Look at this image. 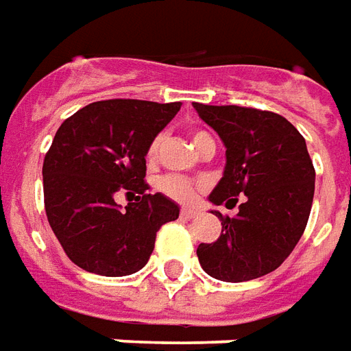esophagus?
<instances>
[{
	"mask_svg": "<svg viewBox=\"0 0 351 351\" xmlns=\"http://www.w3.org/2000/svg\"><path fill=\"white\" fill-rule=\"evenodd\" d=\"M194 217H198V211H194L191 207H183L181 209V219H186V221H191Z\"/></svg>",
	"mask_w": 351,
	"mask_h": 351,
	"instance_id": "esophagus-1",
	"label": "esophagus"
}]
</instances>
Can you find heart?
Segmentation results:
<instances>
[{
    "mask_svg": "<svg viewBox=\"0 0 351 351\" xmlns=\"http://www.w3.org/2000/svg\"><path fill=\"white\" fill-rule=\"evenodd\" d=\"M206 138H209L207 132H204V130H194L193 144L198 147ZM162 142H165V134H157V136L151 140L149 147H147V158L149 160L157 158ZM157 186L160 193H165L166 196H170L173 200L183 202V204L193 202L196 198V194H198V185L194 181H191V179L181 178V176H165V178L158 179Z\"/></svg>",
    "mask_w": 351,
    "mask_h": 351,
    "instance_id": "b5f03b06",
    "label": "heart"
}]
</instances>
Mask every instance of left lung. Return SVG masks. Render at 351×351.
<instances>
[{"label":"left lung","instance_id":"left-lung-1","mask_svg":"<svg viewBox=\"0 0 351 351\" xmlns=\"http://www.w3.org/2000/svg\"><path fill=\"white\" fill-rule=\"evenodd\" d=\"M202 121L221 136L226 165L209 202L237 204L222 217L221 237L200 243L202 269L224 282H245L275 271L305 232L314 198V166L305 138L286 117L243 106L193 102Z\"/></svg>","mask_w":351,"mask_h":351}]
</instances>
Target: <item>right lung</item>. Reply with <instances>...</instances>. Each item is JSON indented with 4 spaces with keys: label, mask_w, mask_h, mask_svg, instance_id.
Wrapping results in <instances>:
<instances>
[{
    "label": "right lung",
    "mask_w": 351,
    "mask_h": 351,
    "mask_svg": "<svg viewBox=\"0 0 351 351\" xmlns=\"http://www.w3.org/2000/svg\"><path fill=\"white\" fill-rule=\"evenodd\" d=\"M181 102H91L61 123L43 165L45 209L71 262L102 277L144 267L158 228L179 217L165 194H149L145 155ZM131 202L121 208L115 196ZM135 200L132 201V198Z\"/></svg>",
    "instance_id": "add662e5"
}]
</instances>
